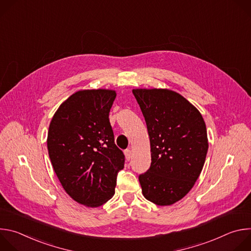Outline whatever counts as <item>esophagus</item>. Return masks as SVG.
Listing matches in <instances>:
<instances>
[{"label": "esophagus", "mask_w": 251, "mask_h": 251, "mask_svg": "<svg viewBox=\"0 0 251 251\" xmlns=\"http://www.w3.org/2000/svg\"><path fill=\"white\" fill-rule=\"evenodd\" d=\"M124 153H125V156H126L127 161H130V160L132 159V152H131V150H130V149H126V150L124 151Z\"/></svg>", "instance_id": "obj_1"}]
</instances>
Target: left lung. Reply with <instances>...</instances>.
Segmentation results:
<instances>
[{"label": "left lung", "instance_id": "obj_1", "mask_svg": "<svg viewBox=\"0 0 251 251\" xmlns=\"http://www.w3.org/2000/svg\"><path fill=\"white\" fill-rule=\"evenodd\" d=\"M145 118L151 166L139 175L144 197L170 205L183 199L202 170L207 149L201 114L186 98L168 89H133Z\"/></svg>", "mask_w": 251, "mask_h": 251}]
</instances>
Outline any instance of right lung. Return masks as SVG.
<instances>
[{"label":"right lung","mask_w":251,"mask_h":251,"mask_svg":"<svg viewBox=\"0 0 251 251\" xmlns=\"http://www.w3.org/2000/svg\"><path fill=\"white\" fill-rule=\"evenodd\" d=\"M116 92L81 90L68 97L50 124L48 150L64 191L95 207L115 193L125 156L115 145L109 112Z\"/></svg>","instance_id":"add662e5"}]
</instances>
